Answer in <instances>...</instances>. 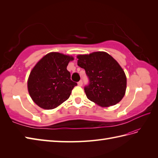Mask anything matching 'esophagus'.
<instances>
[{
    "label": "esophagus",
    "mask_w": 158,
    "mask_h": 158,
    "mask_svg": "<svg viewBox=\"0 0 158 158\" xmlns=\"http://www.w3.org/2000/svg\"><path fill=\"white\" fill-rule=\"evenodd\" d=\"M78 85L80 86H82L83 85V82H82V80H80V81L78 82Z\"/></svg>",
    "instance_id": "34e87169"
}]
</instances>
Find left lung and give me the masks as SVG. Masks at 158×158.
Masks as SVG:
<instances>
[{"mask_svg": "<svg viewBox=\"0 0 158 158\" xmlns=\"http://www.w3.org/2000/svg\"><path fill=\"white\" fill-rule=\"evenodd\" d=\"M78 65L85 69L89 84L85 86L87 98L101 107L117 104L124 96L127 77L118 63L106 52L80 55Z\"/></svg>", "mask_w": 158, "mask_h": 158, "instance_id": "obj_1", "label": "left lung"}]
</instances>
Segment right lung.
<instances>
[{"mask_svg": "<svg viewBox=\"0 0 158 158\" xmlns=\"http://www.w3.org/2000/svg\"><path fill=\"white\" fill-rule=\"evenodd\" d=\"M73 58L59 52H50L31 70L27 89L38 106L52 110L67 100L77 83L71 80L67 66Z\"/></svg>", "mask_w": 158, "mask_h": 158, "instance_id": "1", "label": "right lung"}]
</instances>
